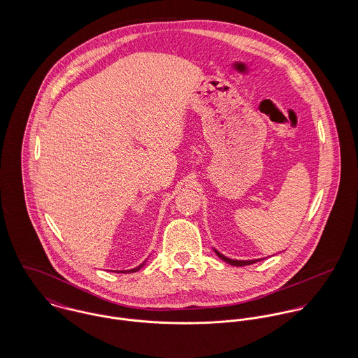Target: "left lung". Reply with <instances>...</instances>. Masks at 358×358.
<instances>
[{
  "instance_id": "left-lung-1",
  "label": "left lung",
  "mask_w": 358,
  "mask_h": 358,
  "mask_svg": "<svg viewBox=\"0 0 358 358\" xmlns=\"http://www.w3.org/2000/svg\"><path fill=\"white\" fill-rule=\"evenodd\" d=\"M213 251H215V254L219 256L222 260H224L226 263H229V264H233V266H247V264H252V263H256V262H259V260H263V259H252V260H236V259H230V257H227V256L222 255L219 251H216L215 248H213Z\"/></svg>"
}]
</instances>
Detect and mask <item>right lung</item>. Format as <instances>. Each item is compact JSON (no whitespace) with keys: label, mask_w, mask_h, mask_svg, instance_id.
<instances>
[{"label":"right lung","mask_w":358,"mask_h":358,"mask_svg":"<svg viewBox=\"0 0 358 358\" xmlns=\"http://www.w3.org/2000/svg\"><path fill=\"white\" fill-rule=\"evenodd\" d=\"M145 263H146V260H145L142 264H139L138 267H135V268H131V270H120V271H121V273H135V271L141 270V268L145 266ZM120 271H117V273H120Z\"/></svg>","instance_id":"right-lung-1"}]
</instances>
